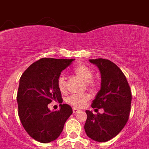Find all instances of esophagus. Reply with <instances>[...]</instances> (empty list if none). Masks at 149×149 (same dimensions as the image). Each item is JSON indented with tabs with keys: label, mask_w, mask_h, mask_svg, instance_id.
<instances>
[{
	"label": "esophagus",
	"mask_w": 149,
	"mask_h": 149,
	"mask_svg": "<svg viewBox=\"0 0 149 149\" xmlns=\"http://www.w3.org/2000/svg\"><path fill=\"white\" fill-rule=\"evenodd\" d=\"M72 111H73V113H79V111H80V110L78 108H76V107H73V108H72Z\"/></svg>",
	"instance_id": "1"
}]
</instances>
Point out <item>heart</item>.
<instances>
[{
  "label": "heart",
  "mask_w": 149,
  "mask_h": 149,
  "mask_svg": "<svg viewBox=\"0 0 149 149\" xmlns=\"http://www.w3.org/2000/svg\"><path fill=\"white\" fill-rule=\"evenodd\" d=\"M73 73L77 77L85 81L87 87L91 89H94L96 87L95 83L91 79L93 78V72L89 67L84 65H78L73 70ZM57 85H58V88L59 91L62 92L65 91V78L63 76H60L58 77ZM89 100H90V95L88 93H80V94H72L66 100V102L75 107H83Z\"/></svg>",
  "instance_id": "1"
}]
</instances>
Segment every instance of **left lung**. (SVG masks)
<instances>
[{
    "label": "left lung",
    "mask_w": 149,
    "mask_h": 149,
    "mask_svg": "<svg viewBox=\"0 0 149 149\" xmlns=\"http://www.w3.org/2000/svg\"><path fill=\"white\" fill-rule=\"evenodd\" d=\"M89 61L97 66L101 77L100 90L91 107L103 108L104 113L95 115L86 110L84 129L90 139L105 142L118 135L127 122L132 92L126 77L118 65L104 58Z\"/></svg>",
    "instance_id": "left-lung-1"
}]
</instances>
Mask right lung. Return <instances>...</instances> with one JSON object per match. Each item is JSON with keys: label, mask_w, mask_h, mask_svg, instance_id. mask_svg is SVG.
<instances>
[{"label": "right lung", "mask_w": 149, "mask_h": 149, "mask_svg": "<svg viewBox=\"0 0 149 149\" xmlns=\"http://www.w3.org/2000/svg\"><path fill=\"white\" fill-rule=\"evenodd\" d=\"M74 59L43 58L32 63L19 80L17 93L18 116L28 134L41 143L56 140L72 113L68 104L58 111H50L52 100L63 102L57 82L61 72Z\"/></svg>", "instance_id": "1"}]
</instances>
